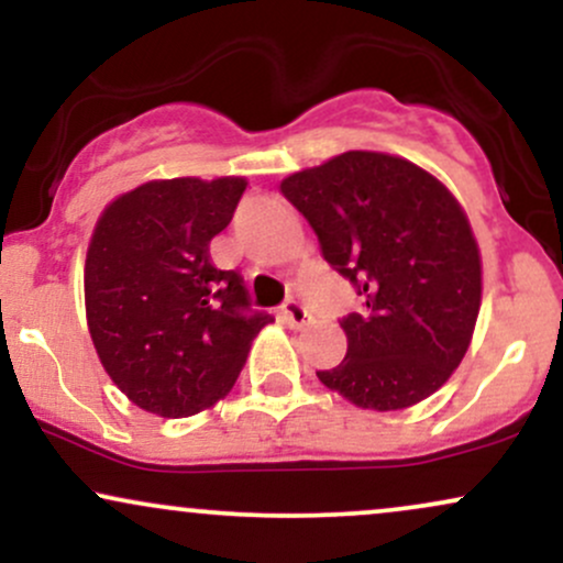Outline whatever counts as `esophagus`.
<instances>
[{
    "label": "esophagus",
    "mask_w": 563,
    "mask_h": 563,
    "mask_svg": "<svg viewBox=\"0 0 563 563\" xmlns=\"http://www.w3.org/2000/svg\"><path fill=\"white\" fill-rule=\"evenodd\" d=\"M283 320H286V325L290 328H303L309 322V312L301 307L299 301H288L286 307H283Z\"/></svg>",
    "instance_id": "1"
}]
</instances>
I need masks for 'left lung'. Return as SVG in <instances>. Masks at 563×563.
I'll return each mask as SVG.
<instances>
[{
	"label": "left lung",
	"instance_id": "left-lung-1",
	"mask_svg": "<svg viewBox=\"0 0 563 563\" xmlns=\"http://www.w3.org/2000/svg\"><path fill=\"white\" fill-rule=\"evenodd\" d=\"M280 192L365 303L341 320L346 357L318 378L363 410L423 402L466 357L482 254L461 200L412 161L346 151L288 174Z\"/></svg>",
	"mask_w": 563,
	"mask_h": 563
}]
</instances>
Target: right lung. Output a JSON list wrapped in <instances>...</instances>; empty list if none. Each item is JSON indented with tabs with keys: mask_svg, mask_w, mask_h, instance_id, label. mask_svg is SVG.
I'll return each mask as SVG.
<instances>
[{
	"mask_svg": "<svg viewBox=\"0 0 563 563\" xmlns=\"http://www.w3.org/2000/svg\"><path fill=\"white\" fill-rule=\"evenodd\" d=\"M245 177L151 179L102 209L84 262L87 328L129 402L187 418L224 399L251 341L243 277L217 269L209 243L230 224Z\"/></svg>",
	"mask_w": 563,
	"mask_h": 563,
	"instance_id": "right-lung-1",
	"label": "right lung"
}]
</instances>
